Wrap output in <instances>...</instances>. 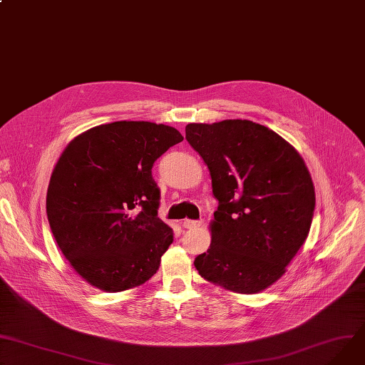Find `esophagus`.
Returning <instances> with one entry per match:
<instances>
[{
  "instance_id": "34e87169",
  "label": "esophagus",
  "mask_w": 365,
  "mask_h": 365,
  "mask_svg": "<svg viewBox=\"0 0 365 365\" xmlns=\"http://www.w3.org/2000/svg\"><path fill=\"white\" fill-rule=\"evenodd\" d=\"M202 225V220H191V219H185L182 220V227L187 230H192V228H199Z\"/></svg>"
}]
</instances>
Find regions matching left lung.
<instances>
[{"label":"left lung","instance_id":"1","mask_svg":"<svg viewBox=\"0 0 365 365\" xmlns=\"http://www.w3.org/2000/svg\"><path fill=\"white\" fill-rule=\"evenodd\" d=\"M185 138L207 165L219 202L212 242L194 266L238 294L273 285L308 237L316 206L304 159L273 130L248 120L188 124Z\"/></svg>","mask_w":365,"mask_h":365}]
</instances>
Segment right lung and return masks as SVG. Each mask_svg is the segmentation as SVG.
Segmentation results:
<instances>
[{
  "label": "right lung",
  "mask_w": 365,
  "mask_h": 365,
  "mask_svg": "<svg viewBox=\"0 0 365 365\" xmlns=\"http://www.w3.org/2000/svg\"><path fill=\"white\" fill-rule=\"evenodd\" d=\"M182 138L165 124L115 121L78 134L61 153L46 192L48 222L92 287L121 292L158 272L174 232L158 217L152 166Z\"/></svg>",
  "instance_id": "obj_1"
}]
</instances>
